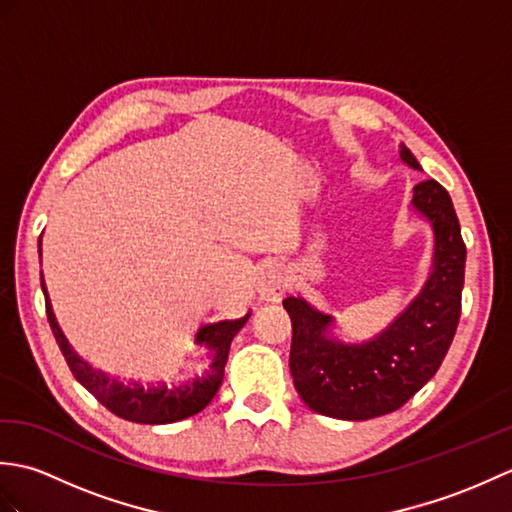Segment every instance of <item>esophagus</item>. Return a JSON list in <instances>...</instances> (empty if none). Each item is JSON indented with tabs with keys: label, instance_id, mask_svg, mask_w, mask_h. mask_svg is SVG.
I'll use <instances>...</instances> for the list:
<instances>
[{
	"label": "esophagus",
	"instance_id": "1",
	"mask_svg": "<svg viewBox=\"0 0 512 512\" xmlns=\"http://www.w3.org/2000/svg\"><path fill=\"white\" fill-rule=\"evenodd\" d=\"M259 295H262L266 301H279L286 295L288 290V277L284 270L279 268H268L264 270L262 279H259Z\"/></svg>",
	"mask_w": 512,
	"mask_h": 512
}]
</instances>
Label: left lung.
<instances>
[{"instance_id":"left-lung-1","label":"left lung","mask_w":512,"mask_h":512,"mask_svg":"<svg viewBox=\"0 0 512 512\" xmlns=\"http://www.w3.org/2000/svg\"><path fill=\"white\" fill-rule=\"evenodd\" d=\"M400 158L420 169L411 151ZM413 209L436 235L433 268L420 295L372 341L345 345L330 336L332 317L301 297L284 299L292 321L290 374L301 400L339 420H369L400 409L438 372L458 330L466 246L451 195L436 180L413 187Z\"/></svg>"}]
</instances>
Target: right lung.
Listing matches in <instances>:
<instances>
[{
  "label": "right lung",
  "instance_id": "right-lung-1",
  "mask_svg": "<svg viewBox=\"0 0 512 512\" xmlns=\"http://www.w3.org/2000/svg\"><path fill=\"white\" fill-rule=\"evenodd\" d=\"M39 255H41V239H39ZM43 281V273H41ZM43 292H46V284H41ZM46 314L50 321V328L54 339H57L59 350L68 363L72 376L79 380V383L90 391V394L101 402L105 409H110L114 416L129 420V422H140V424H169L178 422L189 416L200 413L222 385L224 378V365L228 358V350H231L233 336L244 328L248 321L250 312L242 319L235 321H220V323H209L202 325L198 336H195V343L209 347L213 352V361L209 369L202 376H195L191 380H184L178 385H149L143 387L140 383H121V380L110 378L103 372H96L88 363L74 354L68 339H65L57 319H54V312L50 301H46Z\"/></svg>",
  "mask_w": 512,
  "mask_h": 512
}]
</instances>
